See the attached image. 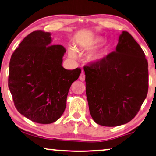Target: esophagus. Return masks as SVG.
<instances>
[{
    "instance_id": "obj_1",
    "label": "esophagus",
    "mask_w": 156,
    "mask_h": 156,
    "mask_svg": "<svg viewBox=\"0 0 156 156\" xmlns=\"http://www.w3.org/2000/svg\"><path fill=\"white\" fill-rule=\"evenodd\" d=\"M79 79H80L81 81H84L85 80V74H84V73H83V72H82V73H81V74L80 75V76H79Z\"/></svg>"
}]
</instances>
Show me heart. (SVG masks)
<instances>
[{
    "mask_svg": "<svg viewBox=\"0 0 156 156\" xmlns=\"http://www.w3.org/2000/svg\"><path fill=\"white\" fill-rule=\"evenodd\" d=\"M102 38L101 37H95L93 38L85 39L78 46V49L83 51H89L95 49L98 45L102 41ZM109 47V42L108 41H104L99 47L92 51L87 56V61L93 64H98L103 60L106 56ZM68 54L70 58L75 59L76 58V52L73 48H69Z\"/></svg>",
    "mask_w": 156,
    "mask_h": 156,
    "instance_id": "heart-1",
    "label": "heart"
}]
</instances>
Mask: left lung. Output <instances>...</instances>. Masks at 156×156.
Wrapping results in <instances>:
<instances>
[{
	"mask_svg": "<svg viewBox=\"0 0 156 156\" xmlns=\"http://www.w3.org/2000/svg\"><path fill=\"white\" fill-rule=\"evenodd\" d=\"M84 71L94 121L117 126L134 118L148 93V69L144 51L128 32L119 35L115 51Z\"/></svg>",
	"mask_w": 156,
	"mask_h": 156,
	"instance_id": "obj_1",
	"label": "left lung"
}]
</instances>
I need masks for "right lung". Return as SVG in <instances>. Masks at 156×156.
<instances>
[{"label": "right lung", "instance_id": "obj_1", "mask_svg": "<svg viewBox=\"0 0 156 156\" xmlns=\"http://www.w3.org/2000/svg\"><path fill=\"white\" fill-rule=\"evenodd\" d=\"M50 32L28 34L13 52L9 64L8 87L21 115L39 124H51L63 115L70 87L80 69L62 66L65 48L52 45Z\"/></svg>", "mask_w": 156, "mask_h": 156}]
</instances>
